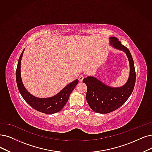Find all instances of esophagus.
Instances as JSON below:
<instances>
[{
  "mask_svg": "<svg viewBox=\"0 0 152 152\" xmlns=\"http://www.w3.org/2000/svg\"><path fill=\"white\" fill-rule=\"evenodd\" d=\"M84 78V76L83 75H80L79 77H78V80H79L80 82H82Z\"/></svg>",
  "mask_w": 152,
  "mask_h": 152,
  "instance_id": "obj_1",
  "label": "esophagus"
}]
</instances>
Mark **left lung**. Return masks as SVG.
I'll list each match as a JSON object with an SVG mask.
<instances>
[{
	"label": "left lung",
	"instance_id": "8db88e82",
	"mask_svg": "<svg viewBox=\"0 0 152 152\" xmlns=\"http://www.w3.org/2000/svg\"><path fill=\"white\" fill-rule=\"evenodd\" d=\"M110 44L124 51L130 64V75L126 83L121 87H111L94 77H87L83 82L87 87L86 99L90 107L99 113H108L122 106L128 100L135 87L136 74L130 52L115 37H110Z\"/></svg>",
	"mask_w": 152,
	"mask_h": 152
}]
</instances>
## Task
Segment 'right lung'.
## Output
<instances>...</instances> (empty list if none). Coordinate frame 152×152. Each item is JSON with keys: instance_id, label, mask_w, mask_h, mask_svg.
<instances>
[{"instance_id": "right-lung-1", "label": "right lung", "mask_w": 152, "mask_h": 152, "mask_svg": "<svg viewBox=\"0 0 152 152\" xmlns=\"http://www.w3.org/2000/svg\"><path fill=\"white\" fill-rule=\"evenodd\" d=\"M24 49L18 61L16 70V82L19 92L23 99L35 110L47 114H53L60 111L67 102L70 94L78 84L76 79L65 87L59 93L49 98H38L30 94L24 87L20 75L21 59Z\"/></svg>"}]
</instances>
